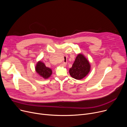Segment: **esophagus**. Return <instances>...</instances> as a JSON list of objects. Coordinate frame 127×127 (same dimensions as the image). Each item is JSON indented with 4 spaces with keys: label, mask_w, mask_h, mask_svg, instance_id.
<instances>
[{
    "label": "esophagus",
    "mask_w": 127,
    "mask_h": 127,
    "mask_svg": "<svg viewBox=\"0 0 127 127\" xmlns=\"http://www.w3.org/2000/svg\"><path fill=\"white\" fill-rule=\"evenodd\" d=\"M66 63H64V62L63 64H61V65L62 66H65V65H66Z\"/></svg>",
    "instance_id": "obj_1"
}]
</instances>
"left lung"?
Listing matches in <instances>:
<instances>
[{
    "instance_id": "1",
    "label": "left lung",
    "mask_w": 127,
    "mask_h": 127,
    "mask_svg": "<svg viewBox=\"0 0 127 127\" xmlns=\"http://www.w3.org/2000/svg\"><path fill=\"white\" fill-rule=\"evenodd\" d=\"M90 71V64L86 57L81 54H78L72 66L69 70L70 75L76 79L84 78Z\"/></svg>"
}]
</instances>
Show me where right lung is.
I'll list each match as a JSON object with an SVG mask.
<instances>
[{"instance_id": "obj_1", "label": "right lung", "mask_w": 127, "mask_h": 127, "mask_svg": "<svg viewBox=\"0 0 127 127\" xmlns=\"http://www.w3.org/2000/svg\"><path fill=\"white\" fill-rule=\"evenodd\" d=\"M35 69L37 73L45 79L49 78L52 73V70L49 68L46 67L45 64L41 62H39L37 64Z\"/></svg>"}]
</instances>
